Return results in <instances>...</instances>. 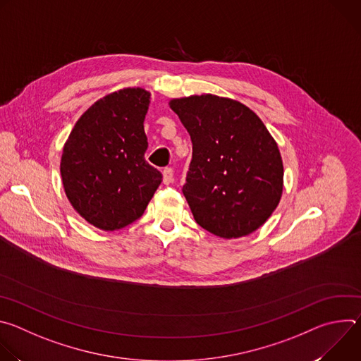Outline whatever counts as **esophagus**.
<instances>
[{
  "mask_svg": "<svg viewBox=\"0 0 361 361\" xmlns=\"http://www.w3.org/2000/svg\"><path fill=\"white\" fill-rule=\"evenodd\" d=\"M173 180H174L173 169H170V167L164 169V171H163V183L164 184H170V183H173Z\"/></svg>",
  "mask_w": 361,
  "mask_h": 361,
  "instance_id": "esophagus-1",
  "label": "esophagus"
}]
</instances>
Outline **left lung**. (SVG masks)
<instances>
[{"label":"left lung","mask_w":361,"mask_h":361,"mask_svg":"<svg viewBox=\"0 0 361 361\" xmlns=\"http://www.w3.org/2000/svg\"><path fill=\"white\" fill-rule=\"evenodd\" d=\"M192 159L183 194L194 220L223 238L260 228L283 194V160L264 123L240 101L213 94L170 101Z\"/></svg>","instance_id":"8db88e82"}]
</instances>
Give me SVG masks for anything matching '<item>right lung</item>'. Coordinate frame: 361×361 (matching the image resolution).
<instances>
[{"mask_svg": "<svg viewBox=\"0 0 361 361\" xmlns=\"http://www.w3.org/2000/svg\"><path fill=\"white\" fill-rule=\"evenodd\" d=\"M149 95L134 87L99 98L64 144L60 171L67 198L99 230H120L138 220L163 181L144 159Z\"/></svg>", "mask_w": 361, "mask_h": 361, "instance_id": "add662e5", "label": "right lung"}]
</instances>
